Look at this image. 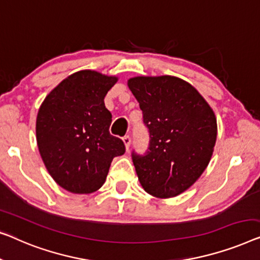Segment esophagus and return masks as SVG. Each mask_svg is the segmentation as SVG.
I'll use <instances>...</instances> for the list:
<instances>
[{
  "mask_svg": "<svg viewBox=\"0 0 260 260\" xmlns=\"http://www.w3.org/2000/svg\"><path fill=\"white\" fill-rule=\"evenodd\" d=\"M122 140H123V144H125V146H126V149L127 151H128L129 149V146H131V137L129 135H125V137L122 138Z\"/></svg>",
  "mask_w": 260,
  "mask_h": 260,
  "instance_id": "obj_1",
  "label": "esophagus"
}]
</instances>
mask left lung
<instances>
[{
  "instance_id": "left-lung-1",
  "label": "left lung",
  "mask_w": 260,
  "mask_h": 260,
  "mask_svg": "<svg viewBox=\"0 0 260 260\" xmlns=\"http://www.w3.org/2000/svg\"><path fill=\"white\" fill-rule=\"evenodd\" d=\"M149 133L144 154L132 152L144 189L156 198L180 194L198 180L217 140V120L194 87L175 76L128 80Z\"/></svg>"
}]
</instances>
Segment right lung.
Masks as SVG:
<instances>
[{
	"label": "right lung",
	"instance_id": "add662e5",
	"mask_svg": "<svg viewBox=\"0 0 260 260\" xmlns=\"http://www.w3.org/2000/svg\"><path fill=\"white\" fill-rule=\"evenodd\" d=\"M118 79L81 71L64 79L39 109L40 154L61 187L93 193L104 185L113 158L125 153L121 139L109 133L111 112L104 99Z\"/></svg>",
	"mask_w": 260,
	"mask_h": 260
}]
</instances>
